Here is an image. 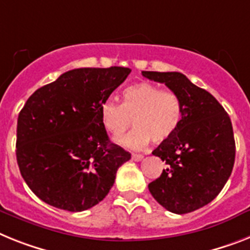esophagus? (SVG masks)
Returning a JSON list of instances; mask_svg holds the SVG:
<instances>
[{
    "label": "esophagus",
    "instance_id": "34e87169",
    "mask_svg": "<svg viewBox=\"0 0 250 250\" xmlns=\"http://www.w3.org/2000/svg\"><path fill=\"white\" fill-rule=\"evenodd\" d=\"M144 159V156L140 154H132V160L133 161H141Z\"/></svg>",
    "mask_w": 250,
    "mask_h": 250
}]
</instances>
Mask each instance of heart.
<instances>
[{
	"label": "heart",
	"instance_id": "obj_1",
	"mask_svg": "<svg viewBox=\"0 0 250 250\" xmlns=\"http://www.w3.org/2000/svg\"><path fill=\"white\" fill-rule=\"evenodd\" d=\"M183 108L177 95L150 83H138L125 87L123 103L108 99L100 106L103 125L114 137H119L133 125L136 128L119 144L129 148H144L154 140L167 141L179 128Z\"/></svg>",
	"mask_w": 250,
	"mask_h": 250
}]
</instances>
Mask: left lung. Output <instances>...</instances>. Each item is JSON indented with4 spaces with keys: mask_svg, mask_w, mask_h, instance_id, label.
Here are the masks:
<instances>
[{
    "mask_svg": "<svg viewBox=\"0 0 250 250\" xmlns=\"http://www.w3.org/2000/svg\"><path fill=\"white\" fill-rule=\"evenodd\" d=\"M142 75L165 83L183 108L177 132L152 151L167 167L148 184V190L170 212L196 211L211 202L231 175L235 141L230 117L208 91L183 73L142 71Z\"/></svg>",
    "mask_w": 250,
    "mask_h": 250,
    "instance_id": "1",
    "label": "left lung"
}]
</instances>
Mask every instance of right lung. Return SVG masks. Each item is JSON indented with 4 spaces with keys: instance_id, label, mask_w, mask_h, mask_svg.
<instances>
[{
    "instance_id": "1",
    "label": "right lung",
    "mask_w": 250,
    "mask_h": 250,
    "mask_svg": "<svg viewBox=\"0 0 250 250\" xmlns=\"http://www.w3.org/2000/svg\"><path fill=\"white\" fill-rule=\"evenodd\" d=\"M129 73L127 67L75 68L25 103L16 159L25 183L42 201L80 212L105 198L131 154L109 141L100 106Z\"/></svg>"
}]
</instances>
